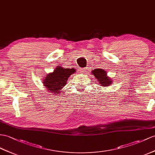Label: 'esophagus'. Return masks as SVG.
Masks as SVG:
<instances>
[{"mask_svg":"<svg viewBox=\"0 0 155 155\" xmlns=\"http://www.w3.org/2000/svg\"><path fill=\"white\" fill-rule=\"evenodd\" d=\"M87 71V68H81L80 70V71L82 74L86 73Z\"/></svg>","mask_w":155,"mask_h":155,"instance_id":"1","label":"esophagus"}]
</instances>
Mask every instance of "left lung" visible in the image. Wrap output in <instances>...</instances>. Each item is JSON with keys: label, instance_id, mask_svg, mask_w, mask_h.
Masks as SVG:
<instances>
[{"label": "left lung", "instance_id": "obj_1", "mask_svg": "<svg viewBox=\"0 0 155 155\" xmlns=\"http://www.w3.org/2000/svg\"><path fill=\"white\" fill-rule=\"evenodd\" d=\"M91 74L94 75V77L97 80V82L100 86L108 87L112 85L113 80L112 79L109 78L107 75V72L103 69L97 68L91 71Z\"/></svg>", "mask_w": 155, "mask_h": 155}]
</instances>
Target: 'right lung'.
I'll list each match as a JSON object with an SVG mask.
<instances>
[{"label":"right lung","mask_w":155,"mask_h":155,"mask_svg":"<svg viewBox=\"0 0 155 155\" xmlns=\"http://www.w3.org/2000/svg\"><path fill=\"white\" fill-rule=\"evenodd\" d=\"M75 72V68H64L62 66H56L54 71L47 74L43 79V84L50 93L57 95L60 90L66 85L68 79Z\"/></svg>","instance_id":"right-lung-1"}]
</instances>
